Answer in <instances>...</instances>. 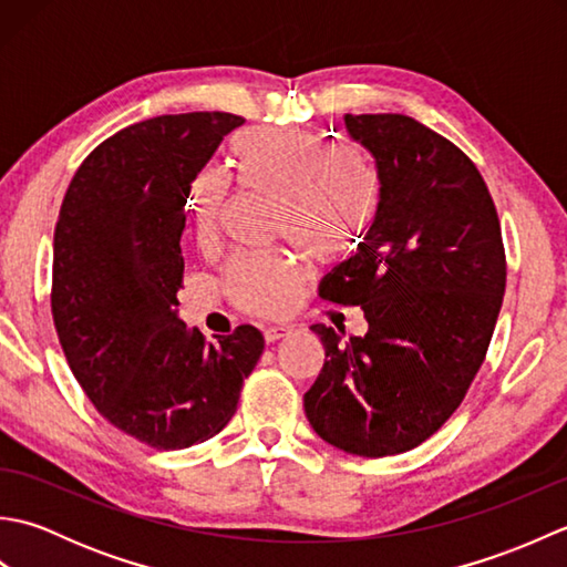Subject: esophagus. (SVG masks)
Listing matches in <instances>:
<instances>
[{
  "instance_id": "esophagus-1",
  "label": "esophagus",
  "mask_w": 567,
  "mask_h": 567,
  "mask_svg": "<svg viewBox=\"0 0 567 567\" xmlns=\"http://www.w3.org/2000/svg\"><path fill=\"white\" fill-rule=\"evenodd\" d=\"M292 331L295 329L290 327V323H270V327L262 329V336H265V341H268V343H275V341L285 339V336H290Z\"/></svg>"
}]
</instances>
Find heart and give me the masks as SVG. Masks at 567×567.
<instances>
[{
    "mask_svg": "<svg viewBox=\"0 0 567 567\" xmlns=\"http://www.w3.org/2000/svg\"><path fill=\"white\" fill-rule=\"evenodd\" d=\"M238 183L277 197L275 231L315 258H331L368 234L380 204V177L353 146H329L309 131H244L231 141ZM228 187L204 173L189 189L197 240L212 246L221 231ZM307 265L287 250L246 252L226 265L224 290L234 305L277 315L292 305Z\"/></svg>",
    "mask_w": 567,
    "mask_h": 567,
    "instance_id": "heart-1",
    "label": "heart"
}]
</instances>
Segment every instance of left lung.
I'll list each match as a JSON object with an SVG mask.
<instances>
[{"instance_id": "8db88e82", "label": "left lung", "mask_w": 567, "mask_h": 567, "mask_svg": "<svg viewBox=\"0 0 567 567\" xmlns=\"http://www.w3.org/2000/svg\"><path fill=\"white\" fill-rule=\"evenodd\" d=\"M380 177L375 221L319 297L363 307L368 333L327 351L305 412L319 436L363 457L396 455L433 436L473 384L507 285L499 216L475 163L404 114H346Z\"/></svg>"}]
</instances>
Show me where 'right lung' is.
<instances>
[{
    "label": "right lung",
    "instance_id": "right-lung-1",
    "mask_svg": "<svg viewBox=\"0 0 567 567\" xmlns=\"http://www.w3.org/2000/svg\"><path fill=\"white\" fill-rule=\"evenodd\" d=\"M240 124L228 112L131 124L82 161L58 214L51 311L68 365L112 426L158 451L216 436L265 348L250 323L209 343L177 319L185 199Z\"/></svg>",
    "mask_w": 567,
    "mask_h": 567
}]
</instances>
